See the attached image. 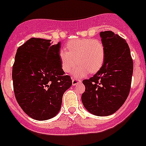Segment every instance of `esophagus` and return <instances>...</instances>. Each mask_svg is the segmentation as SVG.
Returning <instances> with one entry per match:
<instances>
[{"label":"esophagus","mask_w":146,"mask_h":146,"mask_svg":"<svg viewBox=\"0 0 146 146\" xmlns=\"http://www.w3.org/2000/svg\"><path fill=\"white\" fill-rule=\"evenodd\" d=\"M80 82H81V80H78V79L72 78V85H76Z\"/></svg>","instance_id":"esophagus-1"}]
</instances>
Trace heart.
<instances>
[{
  "instance_id": "b5f03b06",
  "label": "heart",
  "mask_w": 146,
  "mask_h": 146,
  "mask_svg": "<svg viewBox=\"0 0 146 146\" xmlns=\"http://www.w3.org/2000/svg\"><path fill=\"white\" fill-rule=\"evenodd\" d=\"M66 48L61 49L58 54L62 70L66 73L70 72L78 63L73 74L77 77H82L89 72H97L104 64L105 48L100 40H72L66 43Z\"/></svg>"
}]
</instances>
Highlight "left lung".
Returning <instances> with one entry per match:
<instances>
[{
  "label": "left lung",
  "mask_w": 146,
  "mask_h": 146,
  "mask_svg": "<svg viewBox=\"0 0 146 146\" xmlns=\"http://www.w3.org/2000/svg\"><path fill=\"white\" fill-rule=\"evenodd\" d=\"M105 58L93 77L82 81L85 90L82 102L96 116H109L124 104L129 93L133 61L126 40L111 31L100 33Z\"/></svg>",
  "instance_id": "left-lung-1"
}]
</instances>
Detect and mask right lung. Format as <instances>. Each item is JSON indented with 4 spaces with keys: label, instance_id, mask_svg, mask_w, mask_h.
Wrapping results in <instances>:
<instances>
[{
    "label": "right lung",
    "instance_id": "1",
    "mask_svg": "<svg viewBox=\"0 0 146 146\" xmlns=\"http://www.w3.org/2000/svg\"><path fill=\"white\" fill-rule=\"evenodd\" d=\"M61 42L30 38L19 47L12 69L16 99L22 110L39 121L59 112L64 92L72 86L59 58Z\"/></svg>",
    "mask_w": 146,
    "mask_h": 146
}]
</instances>
